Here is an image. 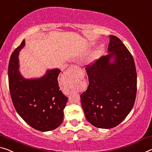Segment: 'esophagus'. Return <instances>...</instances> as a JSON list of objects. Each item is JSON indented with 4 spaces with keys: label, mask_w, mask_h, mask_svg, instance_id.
<instances>
[{
    "label": "esophagus",
    "mask_w": 152,
    "mask_h": 152,
    "mask_svg": "<svg viewBox=\"0 0 152 152\" xmlns=\"http://www.w3.org/2000/svg\"><path fill=\"white\" fill-rule=\"evenodd\" d=\"M75 68H77V67L76 66V65H72V66L69 67L70 69H75Z\"/></svg>",
    "instance_id": "1"
}]
</instances>
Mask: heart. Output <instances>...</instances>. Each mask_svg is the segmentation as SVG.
Returning a JSON list of instances; mask_svg holds the SVG:
<instances>
[{
    "label": "heart",
    "instance_id": "heart-1",
    "mask_svg": "<svg viewBox=\"0 0 152 152\" xmlns=\"http://www.w3.org/2000/svg\"><path fill=\"white\" fill-rule=\"evenodd\" d=\"M94 43H91L89 45H90V46H93V45H94Z\"/></svg>",
    "mask_w": 152,
    "mask_h": 152
}]
</instances>
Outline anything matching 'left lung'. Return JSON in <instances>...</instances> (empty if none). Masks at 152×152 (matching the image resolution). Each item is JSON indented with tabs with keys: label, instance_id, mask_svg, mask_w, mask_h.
<instances>
[{
	"label": "left lung",
	"instance_id": "left-lung-1",
	"mask_svg": "<svg viewBox=\"0 0 152 152\" xmlns=\"http://www.w3.org/2000/svg\"><path fill=\"white\" fill-rule=\"evenodd\" d=\"M109 38L108 54L85 68L89 86L80 95L86 119L103 129L114 128L128 116L137 95L134 58L118 37Z\"/></svg>",
	"mask_w": 152,
	"mask_h": 152
}]
</instances>
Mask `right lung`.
I'll return each instance as SVG.
<instances>
[{"instance_id":"obj_1","label":"right lung","mask_w":152,"mask_h":152,"mask_svg":"<svg viewBox=\"0 0 152 152\" xmlns=\"http://www.w3.org/2000/svg\"><path fill=\"white\" fill-rule=\"evenodd\" d=\"M24 46V39L13 51L9 63V86L13 106L24 121L35 130H54L62 124L67 102L57 80L61 70L47 69L40 78H24L20 72L18 58Z\"/></svg>"}]
</instances>
